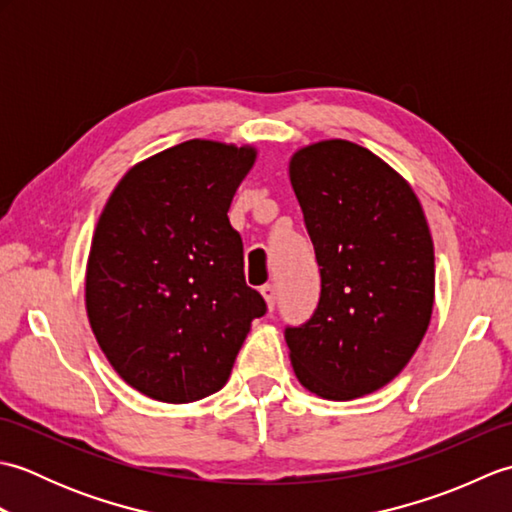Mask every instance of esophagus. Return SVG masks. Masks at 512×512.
Returning a JSON list of instances; mask_svg holds the SVG:
<instances>
[{
    "mask_svg": "<svg viewBox=\"0 0 512 512\" xmlns=\"http://www.w3.org/2000/svg\"><path fill=\"white\" fill-rule=\"evenodd\" d=\"M262 297L266 299V306H268V310L273 312V308H275V286H273V284H266V286H262Z\"/></svg>",
    "mask_w": 512,
    "mask_h": 512,
    "instance_id": "esophagus-1",
    "label": "esophagus"
}]
</instances>
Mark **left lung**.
<instances>
[{"label": "left lung", "mask_w": 512, "mask_h": 512, "mask_svg": "<svg viewBox=\"0 0 512 512\" xmlns=\"http://www.w3.org/2000/svg\"><path fill=\"white\" fill-rule=\"evenodd\" d=\"M292 189L321 266L312 319L286 330L299 383L354 400L391 383L427 334L433 239L411 184L372 151L330 138L297 149Z\"/></svg>", "instance_id": "left-lung-1"}]
</instances>
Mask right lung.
I'll use <instances>...</instances> for the list:
<instances>
[{"instance_id":"1","label":"right lung","mask_w":512,"mask_h":512,"mask_svg":"<svg viewBox=\"0 0 512 512\" xmlns=\"http://www.w3.org/2000/svg\"><path fill=\"white\" fill-rule=\"evenodd\" d=\"M255 160L253 145L193 138L136 162L105 202L85 310L116 374L151 400L184 405L220 391L266 312L226 215Z\"/></svg>"}]
</instances>
